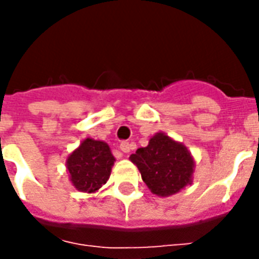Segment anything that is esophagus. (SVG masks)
<instances>
[{
	"mask_svg": "<svg viewBox=\"0 0 259 259\" xmlns=\"http://www.w3.org/2000/svg\"><path fill=\"white\" fill-rule=\"evenodd\" d=\"M119 148H120V151L123 152V154H129L130 150H133V144H132V143H127V141H122Z\"/></svg>",
	"mask_w": 259,
	"mask_h": 259,
	"instance_id": "esophagus-1",
	"label": "esophagus"
}]
</instances>
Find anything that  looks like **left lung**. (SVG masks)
<instances>
[{
    "label": "left lung",
    "instance_id": "left-lung-1",
    "mask_svg": "<svg viewBox=\"0 0 259 259\" xmlns=\"http://www.w3.org/2000/svg\"><path fill=\"white\" fill-rule=\"evenodd\" d=\"M141 179L152 194L169 197L191 185L195 161L187 147L163 132L152 136L148 146L130 155Z\"/></svg>",
    "mask_w": 259,
    "mask_h": 259
}]
</instances>
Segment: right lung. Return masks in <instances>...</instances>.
<instances>
[{
	"instance_id": "1",
	"label": "right lung",
	"mask_w": 259,
	"mask_h": 259,
	"mask_svg": "<svg viewBox=\"0 0 259 259\" xmlns=\"http://www.w3.org/2000/svg\"><path fill=\"white\" fill-rule=\"evenodd\" d=\"M115 157L105 141L87 137L66 158L69 180L76 190L96 193L111 176Z\"/></svg>"
}]
</instances>
